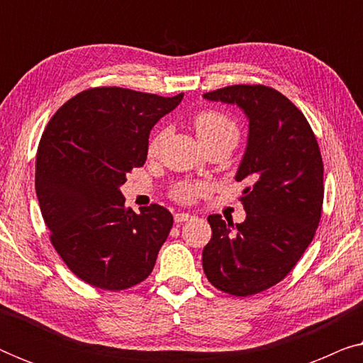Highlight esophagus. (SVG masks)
Returning <instances> with one entry per match:
<instances>
[{"instance_id": "34e87169", "label": "esophagus", "mask_w": 363, "mask_h": 363, "mask_svg": "<svg viewBox=\"0 0 363 363\" xmlns=\"http://www.w3.org/2000/svg\"><path fill=\"white\" fill-rule=\"evenodd\" d=\"M191 218V215H188V213H177L175 215V223H185Z\"/></svg>"}]
</instances>
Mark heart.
<instances>
[{
    "label": "heart",
    "instance_id": "b5f03b06",
    "mask_svg": "<svg viewBox=\"0 0 363 363\" xmlns=\"http://www.w3.org/2000/svg\"><path fill=\"white\" fill-rule=\"evenodd\" d=\"M193 128H195L198 140H200V143L205 148L223 145L231 150L241 137V128L238 125L235 118H233L230 113L216 111V108H206V111L198 112L196 116L193 117ZM165 135L167 132L163 130V128L153 133L147 145L148 157L158 155L162 143L165 140ZM203 191H205V186H203L201 183L186 182L178 183V185L173 188L172 196L175 201L188 205V203L195 201L196 196H200Z\"/></svg>",
    "mask_w": 363,
    "mask_h": 363
}]
</instances>
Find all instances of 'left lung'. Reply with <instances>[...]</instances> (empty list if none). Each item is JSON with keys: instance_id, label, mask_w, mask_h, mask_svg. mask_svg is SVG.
<instances>
[{"instance_id": "8db88e82", "label": "left lung", "mask_w": 363, "mask_h": 363, "mask_svg": "<svg viewBox=\"0 0 363 363\" xmlns=\"http://www.w3.org/2000/svg\"><path fill=\"white\" fill-rule=\"evenodd\" d=\"M236 104L250 118V138L236 173L246 182L242 223L208 216L211 240L203 271L216 289L247 297L269 289L294 269L315 235L324 203L319 143L299 108L276 89L238 84L203 94Z\"/></svg>"}]
</instances>
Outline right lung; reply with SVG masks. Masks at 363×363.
Returning a JSON list of instances; mask_svg holds the SVG:
<instances>
[{
  "label": "right lung",
  "instance_id": "obj_1",
  "mask_svg": "<svg viewBox=\"0 0 363 363\" xmlns=\"http://www.w3.org/2000/svg\"><path fill=\"white\" fill-rule=\"evenodd\" d=\"M123 87H91L64 104L44 128L36 195L49 240L87 284L123 291L145 281L173 226L157 203L140 215L118 186L147 160L152 127L182 102Z\"/></svg>",
  "mask_w": 363,
  "mask_h": 363
}]
</instances>
